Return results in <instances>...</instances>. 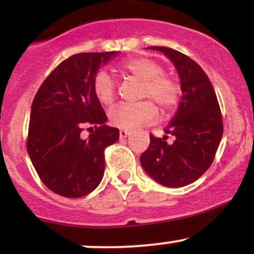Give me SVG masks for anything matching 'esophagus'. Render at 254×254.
<instances>
[{"label":"esophagus","instance_id":"34e87169","mask_svg":"<svg viewBox=\"0 0 254 254\" xmlns=\"http://www.w3.org/2000/svg\"><path fill=\"white\" fill-rule=\"evenodd\" d=\"M129 135H130V131H127V130H121V131H119V136H121V138H127V137Z\"/></svg>","mask_w":254,"mask_h":254}]
</instances>
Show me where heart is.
<instances>
[{
	"label": "heart",
	"instance_id": "obj_1",
	"mask_svg": "<svg viewBox=\"0 0 254 254\" xmlns=\"http://www.w3.org/2000/svg\"><path fill=\"white\" fill-rule=\"evenodd\" d=\"M124 75L142 81L139 98L151 99L159 105L164 115L173 112L179 99V84L170 75L164 74V68L150 57L139 56L124 61L119 65ZM93 90L99 103L109 106L116 99V83L107 72L100 71L93 82ZM157 110L151 101L144 100L136 104H123L110 111V122L123 130H132L153 122Z\"/></svg>",
	"mask_w": 254,
	"mask_h": 254
}]
</instances>
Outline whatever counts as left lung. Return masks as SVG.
<instances>
[{"mask_svg":"<svg viewBox=\"0 0 254 254\" xmlns=\"http://www.w3.org/2000/svg\"><path fill=\"white\" fill-rule=\"evenodd\" d=\"M162 52L176 66L182 86V101L165 127L173 136L150 135V144L141 155L142 167L155 182L182 188L202 177L214 161L223 135L222 115L214 87L198 64L182 52L165 46H149Z\"/></svg>","mask_w":254,"mask_h":254,"instance_id":"left-lung-1","label":"left lung"}]
</instances>
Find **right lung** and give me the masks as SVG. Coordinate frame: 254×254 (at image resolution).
I'll list each match as a JSON object with an SVG mask.
<instances>
[{"label":"right lung","instance_id":"add662e5","mask_svg":"<svg viewBox=\"0 0 254 254\" xmlns=\"http://www.w3.org/2000/svg\"><path fill=\"white\" fill-rule=\"evenodd\" d=\"M117 51L86 52L63 61L45 78L32 104L27 153L44 185L68 198L88 194L104 177L106 147L119 130L107 121L93 82ZM84 125L96 131L83 139Z\"/></svg>","mask_w":254,"mask_h":254}]
</instances>
